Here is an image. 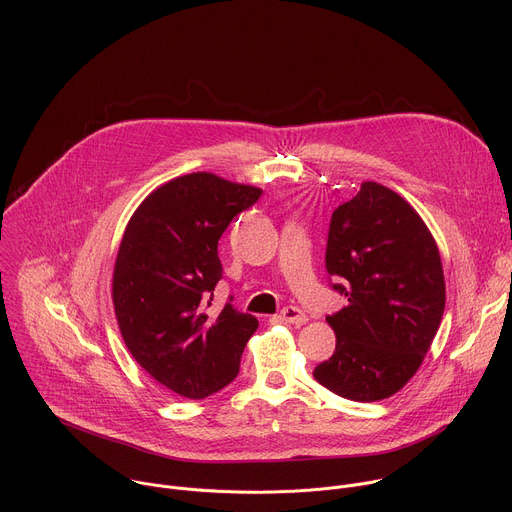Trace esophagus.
Instances as JSON below:
<instances>
[{
    "label": "esophagus",
    "mask_w": 512,
    "mask_h": 512,
    "mask_svg": "<svg viewBox=\"0 0 512 512\" xmlns=\"http://www.w3.org/2000/svg\"><path fill=\"white\" fill-rule=\"evenodd\" d=\"M281 318H283L285 322H289V324H296V326H302V324H306V320H308V316H306L300 308H296V306H285V308L281 310Z\"/></svg>",
    "instance_id": "1"
}]
</instances>
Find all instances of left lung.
Listing matches in <instances>:
<instances>
[{"mask_svg":"<svg viewBox=\"0 0 512 512\" xmlns=\"http://www.w3.org/2000/svg\"><path fill=\"white\" fill-rule=\"evenodd\" d=\"M326 271L348 306L326 318L336 348L314 369L316 381L350 401L395 395L417 373L446 308L429 229L397 192L362 182L332 212Z\"/></svg>","mask_w":512,"mask_h":512,"instance_id":"left-lung-1","label":"left lung"}]
</instances>
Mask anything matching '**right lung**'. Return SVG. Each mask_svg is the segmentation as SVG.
Returning a JSON list of instances; mask_svg holds the SVG:
<instances>
[{
	"instance_id": "obj_1",
	"label": "right lung",
	"mask_w": 512,
	"mask_h": 512,
	"mask_svg": "<svg viewBox=\"0 0 512 512\" xmlns=\"http://www.w3.org/2000/svg\"><path fill=\"white\" fill-rule=\"evenodd\" d=\"M261 196L255 186L186 174L154 190L133 212L113 271V306L133 358L160 385L204 399L239 375L259 322L233 308L210 316L223 277L218 239Z\"/></svg>"
}]
</instances>
